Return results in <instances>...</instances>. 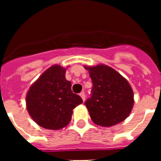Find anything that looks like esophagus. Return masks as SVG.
Listing matches in <instances>:
<instances>
[{"mask_svg": "<svg viewBox=\"0 0 161 161\" xmlns=\"http://www.w3.org/2000/svg\"><path fill=\"white\" fill-rule=\"evenodd\" d=\"M80 96L81 97L82 100H83L84 102H85V93H84V92H81V93H80Z\"/></svg>", "mask_w": 161, "mask_h": 161, "instance_id": "obj_1", "label": "esophagus"}]
</instances>
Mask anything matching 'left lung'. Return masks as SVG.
Masks as SVG:
<instances>
[{
  "label": "left lung",
  "mask_w": 161,
  "mask_h": 161,
  "mask_svg": "<svg viewBox=\"0 0 161 161\" xmlns=\"http://www.w3.org/2000/svg\"><path fill=\"white\" fill-rule=\"evenodd\" d=\"M85 68L89 70L93 82L91 97L85 105L93 123L102 126H111L124 121L134 105V93L128 81L106 65Z\"/></svg>",
  "instance_id": "left-lung-1"
}]
</instances>
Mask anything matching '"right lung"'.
<instances>
[{
    "label": "right lung",
    "mask_w": 161,
    "mask_h": 161,
    "mask_svg": "<svg viewBox=\"0 0 161 161\" xmlns=\"http://www.w3.org/2000/svg\"><path fill=\"white\" fill-rule=\"evenodd\" d=\"M66 70L53 65L39 76L26 94V108L35 123L48 130H59L70 123L72 109L83 102L72 93Z\"/></svg>",
    "instance_id": "1"
}]
</instances>
